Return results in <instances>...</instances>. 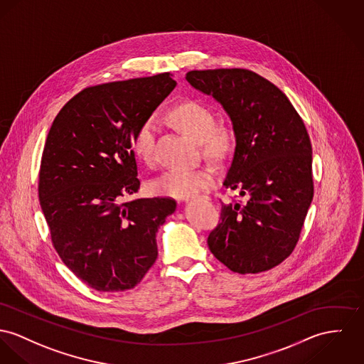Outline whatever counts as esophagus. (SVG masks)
Masks as SVG:
<instances>
[{"label":"esophagus","mask_w":364,"mask_h":364,"mask_svg":"<svg viewBox=\"0 0 364 364\" xmlns=\"http://www.w3.org/2000/svg\"><path fill=\"white\" fill-rule=\"evenodd\" d=\"M184 200H188V198H184Z\"/></svg>","instance_id":"34e87169"}]
</instances>
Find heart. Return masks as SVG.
I'll list each match as a JSON object with an SVG mask.
<instances>
[{
	"label": "heart",
	"instance_id": "obj_1",
	"mask_svg": "<svg viewBox=\"0 0 364 364\" xmlns=\"http://www.w3.org/2000/svg\"><path fill=\"white\" fill-rule=\"evenodd\" d=\"M170 119L186 134L200 142L203 152L212 159H224L234 144V134L227 126H215L213 112L198 101H186L170 111ZM158 120L146 117L133 134L132 146L136 156L144 164L154 162ZM215 174L209 168H174L166 170L152 183V190L161 196L188 198L209 187Z\"/></svg>",
	"mask_w": 364,
	"mask_h": 364
}]
</instances>
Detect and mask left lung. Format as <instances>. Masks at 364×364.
Listing matches in <instances>:
<instances>
[{
	"label": "left lung",
	"instance_id": "1",
	"mask_svg": "<svg viewBox=\"0 0 364 364\" xmlns=\"http://www.w3.org/2000/svg\"><path fill=\"white\" fill-rule=\"evenodd\" d=\"M186 79L230 116L235 151L223 184L245 196L222 205L209 250L234 273L270 270L295 250L313 199L305 123L279 87L248 69L191 70Z\"/></svg>",
	"mask_w": 364,
	"mask_h": 364
}]
</instances>
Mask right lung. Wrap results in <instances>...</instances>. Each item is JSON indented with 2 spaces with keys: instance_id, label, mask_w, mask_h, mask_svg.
<instances>
[{
  "instance_id": "1",
  "label": "right lung",
  "mask_w": 364,
  "mask_h": 364,
  "mask_svg": "<svg viewBox=\"0 0 364 364\" xmlns=\"http://www.w3.org/2000/svg\"><path fill=\"white\" fill-rule=\"evenodd\" d=\"M176 87L168 73L87 87L56 114L44 145L38 199L69 270L101 292L134 288L158 257L168 196L140 188L133 134Z\"/></svg>"
}]
</instances>
